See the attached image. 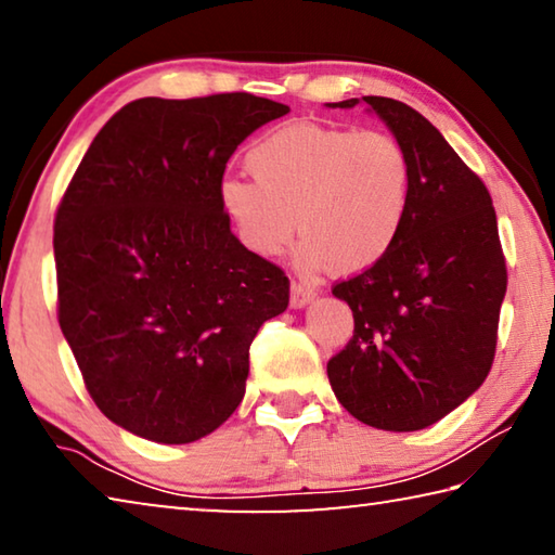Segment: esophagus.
<instances>
[{"label": "esophagus", "instance_id": "1", "mask_svg": "<svg viewBox=\"0 0 555 555\" xmlns=\"http://www.w3.org/2000/svg\"><path fill=\"white\" fill-rule=\"evenodd\" d=\"M315 298V288L311 284H306V281H294L291 284V306L294 308H304L306 304H311Z\"/></svg>", "mask_w": 555, "mask_h": 555}]
</instances>
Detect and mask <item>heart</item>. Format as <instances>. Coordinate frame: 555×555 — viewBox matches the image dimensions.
Returning <instances> with one entry per match:
<instances>
[{
  "label": "heart",
  "instance_id": "b5f03b06",
  "mask_svg": "<svg viewBox=\"0 0 555 555\" xmlns=\"http://www.w3.org/2000/svg\"><path fill=\"white\" fill-rule=\"evenodd\" d=\"M247 178H224L220 208L257 257H276L304 234L300 261L364 271L389 255L411 203L413 164L397 137L377 129L294 121L249 146Z\"/></svg>",
  "mask_w": 555,
  "mask_h": 555
}]
</instances>
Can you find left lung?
Listing matches in <instances>:
<instances>
[{"label": "left lung", "instance_id": "8db88e82", "mask_svg": "<svg viewBox=\"0 0 555 555\" xmlns=\"http://www.w3.org/2000/svg\"><path fill=\"white\" fill-rule=\"evenodd\" d=\"M362 100L406 146L413 188L389 255L335 281L333 294L352 308L354 331L327 362V379L362 424L421 430L460 406L490 374L506 261L482 178L413 107L377 95Z\"/></svg>", "mask_w": 555, "mask_h": 555}]
</instances>
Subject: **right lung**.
<instances>
[{
    "mask_svg": "<svg viewBox=\"0 0 555 555\" xmlns=\"http://www.w3.org/2000/svg\"><path fill=\"white\" fill-rule=\"evenodd\" d=\"M284 115L251 92L134 100L65 188L59 323L92 401L129 434L178 446L222 426L257 331L286 311L284 269L240 244L218 195L234 149Z\"/></svg>",
    "mask_w": 555,
    "mask_h": 555,
    "instance_id": "obj_1",
    "label": "right lung"
}]
</instances>
